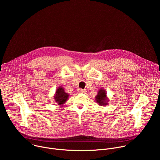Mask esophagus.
<instances>
[{
	"mask_svg": "<svg viewBox=\"0 0 160 160\" xmlns=\"http://www.w3.org/2000/svg\"><path fill=\"white\" fill-rule=\"evenodd\" d=\"M86 91L82 88H78V93H85Z\"/></svg>",
	"mask_w": 160,
	"mask_h": 160,
	"instance_id": "1",
	"label": "esophagus"
}]
</instances>
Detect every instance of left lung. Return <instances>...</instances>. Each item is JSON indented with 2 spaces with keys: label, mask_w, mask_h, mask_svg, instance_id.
<instances>
[{
  "label": "left lung",
  "mask_w": 160,
  "mask_h": 160,
  "mask_svg": "<svg viewBox=\"0 0 160 160\" xmlns=\"http://www.w3.org/2000/svg\"><path fill=\"white\" fill-rule=\"evenodd\" d=\"M96 101L99 105L106 106L108 104V100L106 97V92L103 88H100L98 91V94L96 96Z\"/></svg>",
  "instance_id": "obj_1"
}]
</instances>
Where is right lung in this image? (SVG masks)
I'll list each match as a JSON object with an SVG mask.
<instances>
[{
	"instance_id": "1",
	"label": "right lung",
	"mask_w": 160,
	"mask_h": 160,
	"mask_svg": "<svg viewBox=\"0 0 160 160\" xmlns=\"http://www.w3.org/2000/svg\"><path fill=\"white\" fill-rule=\"evenodd\" d=\"M68 97H69V94L66 93L64 88L61 87L58 88L55 96H54L56 102L60 106H62L66 102Z\"/></svg>"
}]
</instances>
